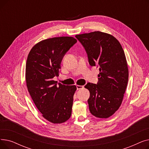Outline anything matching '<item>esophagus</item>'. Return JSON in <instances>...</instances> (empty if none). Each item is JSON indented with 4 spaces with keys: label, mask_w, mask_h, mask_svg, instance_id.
<instances>
[{
    "label": "esophagus",
    "mask_w": 149,
    "mask_h": 149,
    "mask_svg": "<svg viewBox=\"0 0 149 149\" xmlns=\"http://www.w3.org/2000/svg\"><path fill=\"white\" fill-rule=\"evenodd\" d=\"M84 86H80V85H77V90H79V89H83Z\"/></svg>",
    "instance_id": "34e87169"
}]
</instances>
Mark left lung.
Here are the masks:
<instances>
[{
  "instance_id": "1",
  "label": "left lung",
  "mask_w": 149,
  "mask_h": 149,
  "mask_svg": "<svg viewBox=\"0 0 149 149\" xmlns=\"http://www.w3.org/2000/svg\"><path fill=\"white\" fill-rule=\"evenodd\" d=\"M75 37L86 51L89 65L99 67L97 84L84 86L90 92L89 111L97 118H107L120 107L127 88L129 69L124 50L115 37L100 31Z\"/></svg>"
}]
</instances>
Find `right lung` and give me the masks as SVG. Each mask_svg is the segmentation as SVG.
Segmentation results:
<instances>
[{
    "label": "right lung",
    "mask_w": 149,
    "mask_h": 149,
    "mask_svg": "<svg viewBox=\"0 0 149 149\" xmlns=\"http://www.w3.org/2000/svg\"><path fill=\"white\" fill-rule=\"evenodd\" d=\"M77 42L72 37L46 39L31 49L26 64L27 88L43 117L54 124L66 121L71 116L75 85L57 83L61 62L65 54Z\"/></svg>",
    "instance_id": "right-lung-1"
}]
</instances>
